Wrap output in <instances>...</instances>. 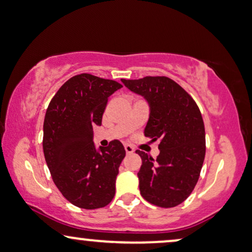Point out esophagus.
Here are the masks:
<instances>
[{
    "mask_svg": "<svg viewBox=\"0 0 252 252\" xmlns=\"http://www.w3.org/2000/svg\"><path fill=\"white\" fill-rule=\"evenodd\" d=\"M125 150H126V154H133L134 153V148L129 145H125Z\"/></svg>",
    "mask_w": 252,
    "mask_h": 252,
    "instance_id": "obj_1",
    "label": "esophagus"
}]
</instances>
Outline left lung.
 Listing matches in <instances>:
<instances>
[{"label":"left lung","mask_w":252,"mask_h":252,"mask_svg":"<svg viewBox=\"0 0 252 252\" xmlns=\"http://www.w3.org/2000/svg\"><path fill=\"white\" fill-rule=\"evenodd\" d=\"M149 105L145 136L159 140L156 159L142 150L138 172L140 193L150 204L175 207L197 184L205 158V126L199 107L183 88L165 76L122 80Z\"/></svg>","instance_id":"8db88e82"}]
</instances>
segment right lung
<instances>
[{
    "label": "right lung",
    "mask_w": 252,
    "mask_h": 252,
    "mask_svg": "<svg viewBox=\"0 0 252 252\" xmlns=\"http://www.w3.org/2000/svg\"><path fill=\"white\" fill-rule=\"evenodd\" d=\"M122 88L112 80L76 75L58 90L45 114L42 148L52 178L68 201L84 210L104 207L116 193L125 148L118 140L96 148L93 126L102 125L107 98Z\"/></svg>",
    "instance_id": "1"
}]
</instances>
